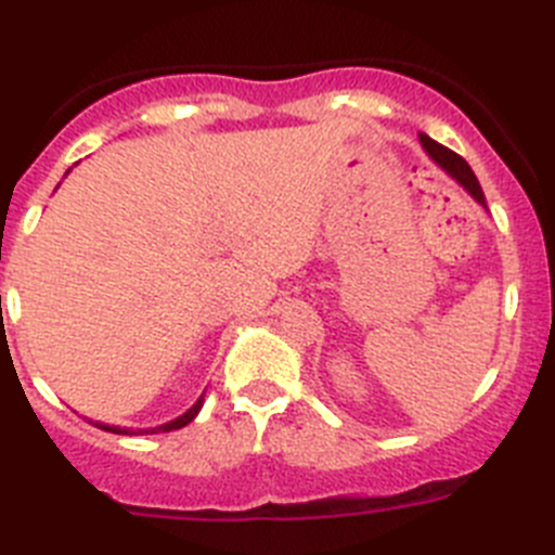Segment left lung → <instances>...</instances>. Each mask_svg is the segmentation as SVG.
<instances>
[{"label":"left lung","instance_id":"obj_1","mask_svg":"<svg viewBox=\"0 0 555 555\" xmlns=\"http://www.w3.org/2000/svg\"><path fill=\"white\" fill-rule=\"evenodd\" d=\"M420 141H423V146H425V150H428L430 158H434L436 164L442 166V169L448 171L450 178L459 180V183L464 185V189H467L469 194H473V197L478 199L480 205H487V199H483V191H480L478 178H475V171L469 169L467 160L461 158V155H455L453 150H448V146L439 144V141L428 139V135H425V132H423V135H420Z\"/></svg>","mask_w":555,"mask_h":555}]
</instances>
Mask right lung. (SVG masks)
Here are the masks:
<instances>
[{"instance_id":"obj_1","label":"right lung","mask_w":555,"mask_h":555,"mask_svg":"<svg viewBox=\"0 0 555 555\" xmlns=\"http://www.w3.org/2000/svg\"><path fill=\"white\" fill-rule=\"evenodd\" d=\"M199 409H203V400H197V403L191 405V409L185 411L183 416H178L175 423H166V425H160V428H152V434H155V430H164V434H169V430L183 428V425H189L191 420H194V416L199 414ZM100 428H102V430H111V434H135V430H119V428H111V425H100ZM139 434H144V430H139Z\"/></svg>"}]
</instances>
